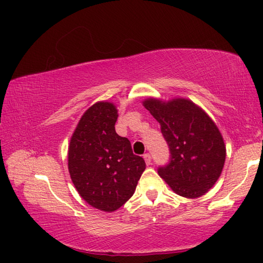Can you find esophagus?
<instances>
[{
	"label": "esophagus",
	"mask_w": 263,
	"mask_h": 263,
	"mask_svg": "<svg viewBox=\"0 0 263 263\" xmlns=\"http://www.w3.org/2000/svg\"><path fill=\"white\" fill-rule=\"evenodd\" d=\"M144 160H145L146 164H151V163H152V158H151V154H148V153L144 154Z\"/></svg>",
	"instance_id": "1"
}]
</instances>
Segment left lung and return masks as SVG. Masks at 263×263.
<instances>
[{"instance_id": "1", "label": "left lung", "mask_w": 263, "mask_h": 263, "mask_svg": "<svg viewBox=\"0 0 263 263\" xmlns=\"http://www.w3.org/2000/svg\"><path fill=\"white\" fill-rule=\"evenodd\" d=\"M142 104L161 126L171 160L158 173L172 190L186 198L201 197L221 174L226 148L215 122L185 99H146Z\"/></svg>"}]
</instances>
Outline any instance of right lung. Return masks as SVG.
Instances as JSON below:
<instances>
[{
  "label": "right lung",
  "mask_w": 263,
  "mask_h": 263,
  "mask_svg": "<svg viewBox=\"0 0 263 263\" xmlns=\"http://www.w3.org/2000/svg\"><path fill=\"white\" fill-rule=\"evenodd\" d=\"M118 110L97 102L80 119L70 138L68 171L80 196L105 212L118 210L135 194L146 163L127 138L115 130Z\"/></svg>",
  "instance_id": "add662e5"
}]
</instances>
